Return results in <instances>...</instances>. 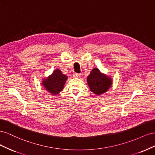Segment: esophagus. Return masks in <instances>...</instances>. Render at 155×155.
I'll return each mask as SVG.
<instances>
[{
	"label": "esophagus",
	"instance_id": "obj_1",
	"mask_svg": "<svg viewBox=\"0 0 155 155\" xmlns=\"http://www.w3.org/2000/svg\"><path fill=\"white\" fill-rule=\"evenodd\" d=\"M73 76H74V78H79V77L81 76V74L75 72V73H74V74H73Z\"/></svg>",
	"mask_w": 155,
	"mask_h": 155
}]
</instances>
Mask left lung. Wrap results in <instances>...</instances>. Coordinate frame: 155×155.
<instances>
[{"label":"left lung","mask_w":155,"mask_h":155,"mask_svg":"<svg viewBox=\"0 0 155 155\" xmlns=\"http://www.w3.org/2000/svg\"><path fill=\"white\" fill-rule=\"evenodd\" d=\"M87 80L91 91L96 95L106 92L112 85V79L101 73L97 68L92 70Z\"/></svg>","instance_id":"8db88e82"}]
</instances>
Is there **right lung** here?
<instances>
[{
    "instance_id": "1",
    "label": "right lung",
    "mask_w": 155,
    "mask_h": 155,
    "mask_svg": "<svg viewBox=\"0 0 155 155\" xmlns=\"http://www.w3.org/2000/svg\"><path fill=\"white\" fill-rule=\"evenodd\" d=\"M68 77L63 74L59 69L55 70L52 74L43 79L42 85L52 95H57L62 91Z\"/></svg>"
}]
</instances>
